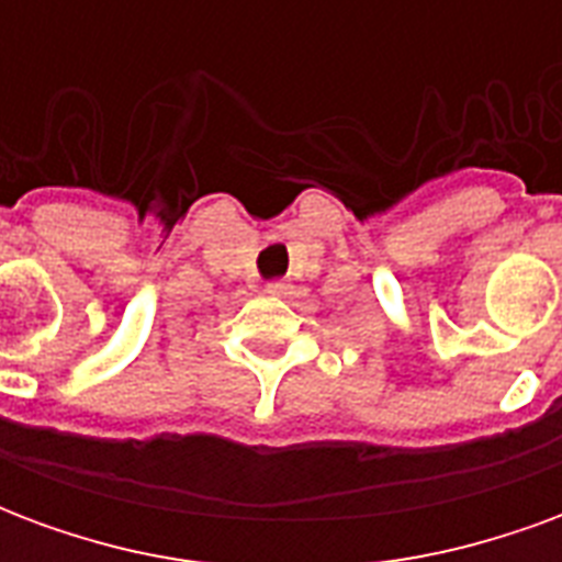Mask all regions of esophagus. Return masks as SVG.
Returning a JSON list of instances; mask_svg holds the SVG:
<instances>
[{
    "mask_svg": "<svg viewBox=\"0 0 562 562\" xmlns=\"http://www.w3.org/2000/svg\"><path fill=\"white\" fill-rule=\"evenodd\" d=\"M265 292H268V294H285V292H289V285H285L282 280H273V282H268V285H265Z\"/></svg>",
    "mask_w": 562,
    "mask_h": 562,
    "instance_id": "obj_1",
    "label": "esophagus"
}]
</instances>
